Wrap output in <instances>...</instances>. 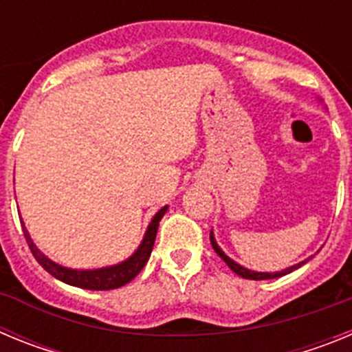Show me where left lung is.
<instances>
[{
    "label": "left lung",
    "mask_w": 352,
    "mask_h": 352,
    "mask_svg": "<svg viewBox=\"0 0 352 352\" xmlns=\"http://www.w3.org/2000/svg\"><path fill=\"white\" fill-rule=\"evenodd\" d=\"M210 239H211V247H213V250L217 252V254H219L220 257H222L223 263H226L227 266H229V268H231L232 272L236 273V275L243 276V278H248V280H270V278H278V276H284V275H287V273L294 272V270L301 268V266H303L305 263H309V259H305V261H301V263H298V264H294V266H291V268H285V270H282V272H275V273L252 272V270L243 268L241 264H238V263H236V261H232L229 256H226V252H223L222 248H220L219 245H217V241H214L213 231L210 232Z\"/></svg>",
    "instance_id": "1"
}]
</instances>
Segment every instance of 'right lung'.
Wrapping results in <instances>:
<instances>
[{
	"instance_id": "obj_1",
	"label": "right lung",
	"mask_w": 352,
	"mask_h": 352,
	"mask_svg": "<svg viewBox=\"0 0 352 352\" xmlns=\"http://www.w3.org/2000/svg\"><path fill=\"white\" fill-rule=\"evenodd\" d=\"M166 211L167 206H164L157 214H155L153 220L149 222L148 231H146L141 245H139L138 250L133 252L129 259L123 261V263L120 264H114V266H105V268L98 270H72L65 268L61 264H56L54 261L49 259L47 256H43L42 252L36 248V245L33 243V239H31L30 232H28V229L24 227V222L21 223H23L24 238H26L31 254L35 256V259L38 261L40 266H42L47 273H51L54 278H58V280L65 282V284L68 285H76V287L91 289V291H109V289H118L121 287V285L129 284V282L132 280V278H135V276L139 275V272L144 268L149 256H151V250H153L155 238H157L158 231V222H160L162 217L166 214Z\"/></svg>"
}]
</instances>
